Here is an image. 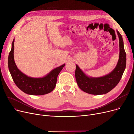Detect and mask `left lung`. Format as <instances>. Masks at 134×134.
Listing matches in <instances>:
<instances>
[{
    "label": "left lung",
    "instance_id": "8db88e82",
    "mask_svg": "<svg viewBox=\"0 0 134 134\" xmlns=\"http://www.w3.org/2000/svg\"><path fill=\"white\" fill-rule=\"evenodd\" d=\"M119 42V58L116 67L110 74L100 78H90L76 65L75 79L79 88L91 94H103L113 89L120 81L126 66V53L122 35L117 31Z\"/></svg>",
    "mask_w": 134,
    "mask_h": 134
}]
</instances>
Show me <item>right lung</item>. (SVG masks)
<instances>
[{"instance_id":"obj_1","label":"right lung","mask_w":134,"mask_h":134,"mask_svg":"<svg viewBox=\"0 0 134 134\" xmlns=\"http://www.w3.org/2000/svg\"><path fill=\"white\" fill-rule=\"evenodd\" d=\"M14 42L8 58L9 71L17 86L24 93L30 95H44L51 92L54 89L59 73L65 64L55 68L43 78H34L21 72L17 68L14 60Z\"/></svg>"}]
</instances>
